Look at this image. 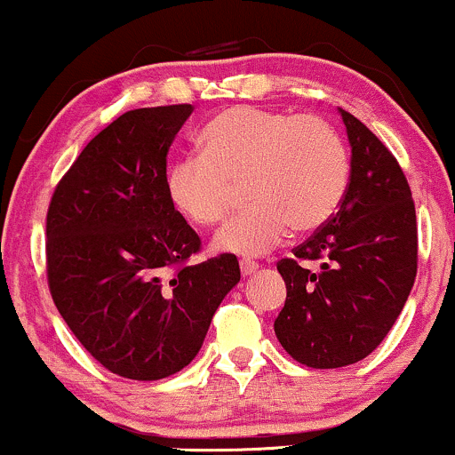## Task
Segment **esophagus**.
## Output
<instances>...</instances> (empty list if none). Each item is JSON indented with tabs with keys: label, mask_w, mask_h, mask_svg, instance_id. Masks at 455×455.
Returning <instances> with one entry per match:
<instances>
[{
	"label": "esophagus",
	"mask_w": 455,
	"mask_h": 455,
	"mask_svg": "<svg viewBox=\"0 0 455 455\" xmlns=\"http://www.w3.org/2000/svg\"><path fill=\"white\" fill-rule=\"evenodd\" d=\"M239 267H242L243 278H248V275L257 274V271H259V265L254 263V260H242V263H239Z\"/></svg>",
	"instance_id": "34e87169"
}]
</instances>
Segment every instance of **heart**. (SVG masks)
Listing matches in <instances>:
<instances>
[{
    "mask_svg": "<svg viewBox=\"0 0 455 455\" xmlns=\"http://www.w3.org/2000/svg\"><path fill=\"white\" fill-rule=\"evenodd\" d=\"M203 154L177 158L166 195L188 220L212 227L231 213L243 186L250 205L218 231L220 252L260 257L293 231L323 227L351 181L344 139L316 115L224 108L198 134Z\"/></svg>",
    "mask_w": 455,
    "mask_h": 455,
    "instance_id": "heart-1",
    "label": "heart"
}]
</instances>
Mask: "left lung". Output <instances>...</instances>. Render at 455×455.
Segmentation results:
<instances>
[{"label":"left lung","instance_id":"obj_1","mask_svg":"<svg viewBox=\"0 0 455 455\" xmlns=\"http://www.w3.org/2000/svg\"><path fill=\"white\" fill-rule=\"evenodd\" d=\"M351 181L340 210L293 259L278 260L286 301L275 336L307 368H342L368 357L394 327L417 275V218L398 160L342 111ZM319 263L318 270L305 265Z\"/></svg>","mask_w":455,"mask_h":455}]
</instances>
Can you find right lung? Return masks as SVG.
<instances>
[{
  "mask_svg": "<svg viewBox=\"0 0 455 455\" xmlns=\"http://www.w3.org/2000/svg\"><path fill=\"white\" fill-rule=\"evenodd\" d=\"M192 104L134 108L98 132L51 196L46 280L96 362L124 379L180 372L237 284V257L190 265L201 239L166 195V156Z\"/></svg>",
  "mask_w": 455,
  "mask_h": 455,
  "instance_id": "obj_1",
  "label": "right lung"
}]
</instances>
